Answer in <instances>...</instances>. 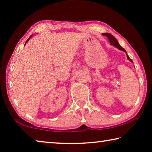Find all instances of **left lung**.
Wrapping results in <instances>:
<instances>
[{
  "label": "left lung",
  "instance_id": "obj_1",
  "mask_svg": "<svg viewBox=\"0 0 152 152\" xmlns=\"http://www.w3.org/2000/svg\"><path fill=\"white\" fill-rule=\"evenodd\" d=\"M102 35L106 36V37L108 38V39H109V42L110 45H112L114 46V47L119 49V50H121V51H124V52H125L126 53V55H127V58L128 60H129L130 61H132V62L133 63V61H132V59H130V58L129 57V56L127 54V52H126V51L121 47V46L119 45V42H117V40L116 39V38H115L114 36L112 35L111 34H110V33H102Z\"/></svg>",
  "mask_w": 152,
  "mask_h": 152
}]
</instances>
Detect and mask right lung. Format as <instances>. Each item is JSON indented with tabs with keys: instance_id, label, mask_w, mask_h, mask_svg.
Returning <instances> with one entry per match:
<instances>
[{
	"instance_id": "obj_1",
	"label": "right lung",
	"mask_w": 152,
	"mask_h": 152,
	"mask_svg": "<svg viewBox=\"0 0 152 152\" xmlns=\"http://www.w3.org/2000/svg\"><path fill=\"white\" fill-rule=\"evenodd\" d=\"M32 36H33V35H31V36H30V37H29V39H28L27 40V42H25V45H26V43H27V42H28V41H29V39H31V37H32Z\"/></svg>"
}]
</instances>
